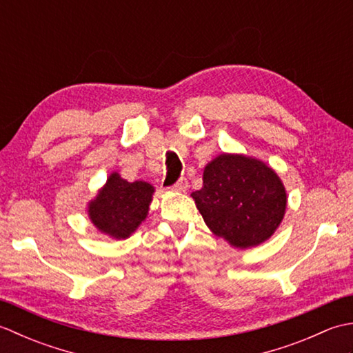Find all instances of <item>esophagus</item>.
<instances>
[{
    "mask_svg": "<svg viewBox=\"0 0 353 353\" xmlns=\"http://www.w3.org/2000/svg\"><path fill=\"white\" fill-rule=\"evenodd\" d=\"M172 188H174L176 191H179V192H185L186 190H188V181H186V179H179V181L176 182V185L172 186Z\"/></svg>",
    "mask_w": 353,
    "mask_h": 353,
    "instance_id": "1",
    "label": "esophagus"
}]
</instances>
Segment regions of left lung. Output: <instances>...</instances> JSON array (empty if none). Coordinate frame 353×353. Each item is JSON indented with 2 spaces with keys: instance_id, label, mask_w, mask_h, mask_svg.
Instances as JSON below:
<instances>
[{
  "instance_id": "8db88e82",
  "label": "left lung",
  "mask_w": 353,
  "mask_h": 353,
  "mask_svg": "<svg viewBox=\"0 0 353 353\" xmlns=\"http://www.w3.org/2000/svg\"><path fill=\"white\" fill-rule=\"evenodd\" d=\"M206 226L234 249H250L281 226L287 191L264 161L241 153H221L206 163L203 188L191 194Z\"/></svg>"
}]
</instances>
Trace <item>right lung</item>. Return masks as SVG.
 I'll list each match as a JSON object with an SVG mask.
<instances>
[{
    "label": "right lung",
    "mask_w": 353,
    "mask_h": 353,
    "mask_svg": "<svg viewBox=\"0 0 353 353\" xmlns=\"http://www.w3.org/2000/svg\"><path fill=\"white\" fill-rule=\"evenodd\" d=\"M154 186L144 181L127 182L112 171L106 183L88 201L86 212L94 228L112 239H125L145 221Z\"/></svg>",
    "instance_id": "obj_1"
}]
</instances>
